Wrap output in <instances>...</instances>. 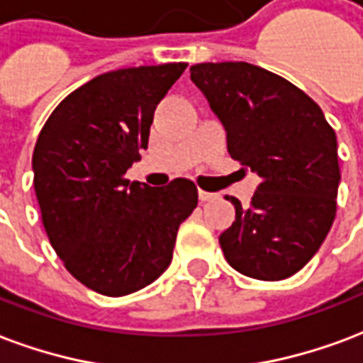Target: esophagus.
I'll use <instances>...</instances> for the list:
<instances>
[{
	"label": "esophagus",
	"mask_w": 363,
	"mask_h": 363,
	"mask_svg": "<svg viewBox=\"0 0 363 363\" xmlns=\"http://www.w3.org/2000/svg\"><path fill=\"white\" fill-rule=\"evenodd\" d=\"M214 197H216L214 193H208V191H205V189H199V199L203 201V203H207V201H213Z\"/></svg>",
	"instance_id": "esophagus-1"
}]
</instances>
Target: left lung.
<instances>
[{"instance_id": "8db88e82", "label": "left lung", "mask_w": 363, "mask_h": 363, "mask_svg": "<svg viewBox=\"0 0 363 363\" xmlns=\"http://www.w3.org/2000/svg\"><path fill=\"white\" fill-rule=\"evenodd\" d=\"M191 81L226 129L230 156L261 184L218 242L238 272L292 277L313 257L337 214V135L321 108L290 81L245 62L197 63Z\"/></svg>"}]
</instances>
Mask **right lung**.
Segmentation results:
<instances>
[{"label": "right lung", "mask_w": 363, "mask_h": 363, "mask_svg": "<svg viewBox=\"0 0 363 363\" xmlns=\"http://www.w3.org/2000/svg\"><path fill=\"white\" fill-rule=\"evenodd\" d=\"M187 63L94 77L65 96L34 147L42 224L65 269L104 296L149 286L172 261L179 224L197 207L191 179L166 187L125 179L149 145L158 102Z\"/></svg>", "instance_id": "obj_1"}]
</instances>
